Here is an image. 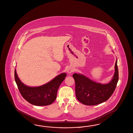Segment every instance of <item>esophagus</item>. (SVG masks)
<instances>
[{"mask_svg": "<svg viewBox=\"0 0 133 133\" xmlns=\"http://www.w3.org/2000/svg\"><path fill=\"white\" fill-rule=\"evenodd\" d=\"M67 72L68 73H71L72 72H73V69L72 68H71V67H69L67 69Z\"/></svg>", "mask_w": 133, "mask_h": 133, "instance_id": "obj_1", "label": "esophagus"}]
</instances>
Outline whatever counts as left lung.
<instances>
[{"mask_svg": "<svg viewBox=\"0 0 133 133\" xmlns=\"http://www.w3.org/2000/svg\"><path fill=\"white\" fill-rule=\"evenodd\" d=\"M116 59L115 72L110 83L101 84L91 80L83 75L74 74L76 97L81 103L87 105H96L108 100L115 91L118 81Z\"/></svg>", "mask_w": 133, "mask_h": 133, "instance_id": "left-lung-1", "label": "left lung"}]
</instances>
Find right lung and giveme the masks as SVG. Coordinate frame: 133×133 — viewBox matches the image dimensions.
I'll use <instances>...</instances> for the list:
<instances>
[{
  "label": "right lung",
  "instance_id": "1",
  "mask_svg": "<svg viewBox=\"0 0 133 133\" xmlns=\"http://www.w3.org/2000/svg\"><path fill=\"white\" fill-rule=\"evenodd\" d=\"M66 74H60L50 82L38 87H29L19 79L15 70V79L18 90L23 98L33 105H49L55 101L58 89L64 80Z\"/></svg>",
  "mask_w": 133,
  "mask_h": 133
}]
</instances>
